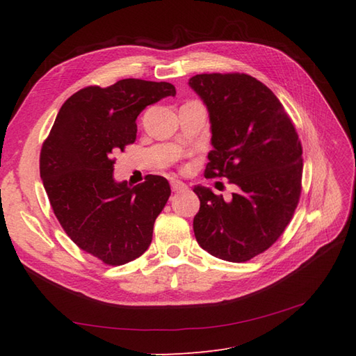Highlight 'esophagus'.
<instances>
[{"instance_id":"34e87169","label":"esophagus","mask_w":356,"mask_h":356,"mask_svg":"<svg viewBox=\"0 0 356 356\" xmlns=\"http://www.w3.org/2000/svg\"><path fill=\"white\" fill-rule=\"evenodd\" d=\"M171 190L174 193H180V191H185L186 190V185L184 182H180V180H171Z\"/></svg>"}]
</instances>
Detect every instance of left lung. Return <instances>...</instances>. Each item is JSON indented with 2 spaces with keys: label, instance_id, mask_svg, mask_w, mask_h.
Returning a JSON list of instances; mask_svg holds the SVG:
<instances>
[{
  "label": "left lung",
  "instance_id": "obj_1",
  "mask_svg": "<svg viewBox=\"0 0 356 356\" xmlns=\"http://www.w3.org/2000/svg\"><path fill=\"white\" fill-rule=\"evenodd\" d=\"M188 84L207 105L211 145L207 177L237 185L231 200L194 186L200 199L197 243L226 261H248L282 236L298 205L303 149L282 102L243 73L195 74Z\"/></svg>",
  "mask_w": 356,
  "mask_h": 356
}]
</instances>
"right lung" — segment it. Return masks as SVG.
Returning a JSON list of instances; mask_svg holds the SVG:
<instances>
[{
	"mask_svg": "<svg viewBox=\"0 0 356 356\" xmlns=\"http://www.w3.org/2000/svg\"><path fill=\"white\" fill-rule=\"evenodd\" d=\"M166 96H176L170 82L143 79L82 88L63 104L42 143L40 172L53 213L82 251L105 264L147 251L171 194L162 176L149 174L136 186L113 176V153L136 140L140 111Z\"/></svg>",
	"mask_w": 356,
	"mask_h": 356,
	"instance_id": "add662e5",
	"label": "right lung"
}]
</instances>
